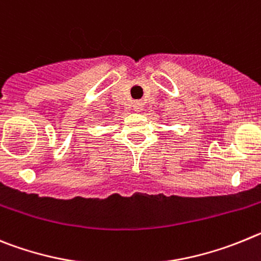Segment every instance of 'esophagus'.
Instances as JSON below:
<instances>
[{"mask_svg": "<svg viewBox=\"0 0 261 261\" xmlns=\"http://www.w3.org/2000/svg\"><path fill=\"white\" fill-rule=\"evenodd\" d=\"M143 105L144 104H143L142 101H139V100H138V101H134V110H135V112H140V110H143V108H144Z\"/></svg>", "mask_w": 261, "mask_h": 261, "instance_id": "esophagus-1", "label": "esophagus"}]
</instances>
